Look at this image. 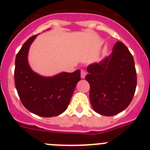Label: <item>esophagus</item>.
Listing matches in <instances>:
<instances>
[{
	"label": "esophagus",
	"mask_w": 150,
	"mask_h": 150,
	"mask_svg": "<svg viewBox=\"0 0 150 150\" xmlns=\"http://www.w3.org/2000/svg\"><path fill=\"white\" fill-rule=\"evenodd\" d=\"M86 72L85 71H83V70H82L81 71V78L82 79H84L85 77H86Z\"/></svg>",
	"instance_id": "esophagus-1"
}]
</instances>
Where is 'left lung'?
I'll return each mask as SVG.
<instances>
[{"label": "left lung", "mask_w": 150, "mask_h": 150, "mask_svg": "<svg viewBox=\"0 0 150 150\" xmlns=\"http://www.w3.org/2000/svg\"><path fill=\"white\" fill-rule=\"evenodd\" d=\"M87 71L90 102L95 112L111 116L126 109L134 95L137 73L133 56L124 43L118 41L109 57L88 65Z\"/></svg>", "instance_id": "left-lung-1"}]
</instances>
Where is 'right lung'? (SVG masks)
Here are the masks:
<instances>
[{
	"label": "right lung",
	"instance_id": "obj_1",
	"mask_svg": "<svg viewBox=\"0 0 150 150\" xmlns=\"http://www.w3.org/2000/svg\"><path fill=\"white\" fill-rule=\"evenodd\" d=\"M37 36L30 37L17 53L15 86L28 110L43 117H52L60 115L67 108L75 87L81 79L80 71L63 72L52 77H44L34 73L28 62V53Z\"/></svg>",
	"mask_w": 150,
	"mask_h": 150
}]
</instances>
